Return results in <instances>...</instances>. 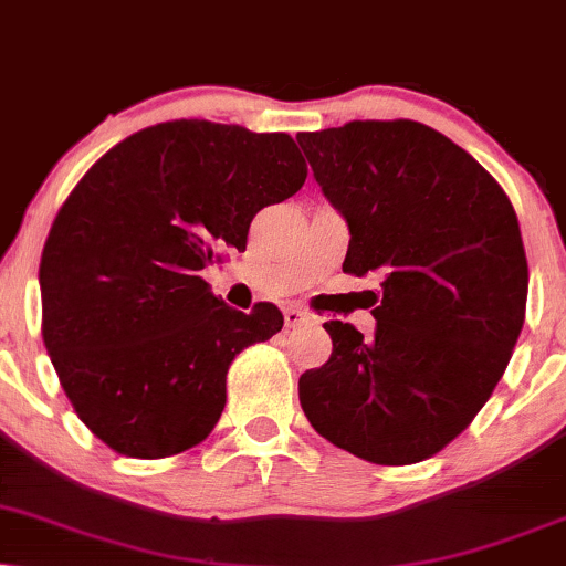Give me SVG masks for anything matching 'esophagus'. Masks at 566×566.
<instances>
[{"mask_svg": "<svg viewBox=\"0 0 566 566\" xmlns=\"http://www.w3.org/2000/svg\"><path fill=\"white\" fill-rule=\"evenodd\" d=\"M311 321H316V318H313L311 313L300 311V307H287V311H284V326L287 328H297L303 324H311Z\"/></svg>", "mask_w": 566, "mask_h": 566, "instance_id": "esophagus-1", "label": "esophagus"}]
</instances>
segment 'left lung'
<instances>
[{
	"instance_id": "1",
	"label": "left lung",
	"mask_w": 566,
	"mask_h": 566,
	"mask_svg": "<svg viewBox=\"0 0 566 566\" xmlns=\"http://www.w3.org/2000/svg\"><path fill=\"white\" fill-rule=\"evenodd\" d=\"M349 227L345 269L381 279L376 334L328 321L332 357L300 376L316 431L376 464L423 462L489 402L525 324L520 221L493 177L412 119L300 133Z\"/></svg>"
}]
</instances>
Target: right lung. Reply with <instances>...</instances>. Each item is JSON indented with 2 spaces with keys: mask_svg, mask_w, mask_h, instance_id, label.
Wrapping results in <instances>:
<instances>
[{
  "mask_svg": "<svg viewBox=\"0 0 566 566\" xmlns=\"http://www.w3.org/2000/svg\"><path fill=\"white\" fill-rule=\"evenodd\" d=\"M305 177L287 133L175 119L117 143L75 185L41 255V334L106 447L161 460L213 431L234 355L284 318L271 303L224 305L200 271L245 250L255 213Z\"/></svg>",
  "mask_w": 566,
  "mask_h": 566,
  "instance_id": "add662e5",
  "label": "right lung"
}]
</instances>
